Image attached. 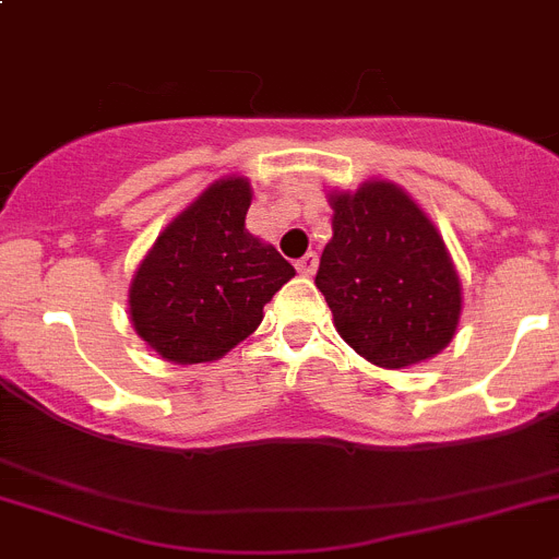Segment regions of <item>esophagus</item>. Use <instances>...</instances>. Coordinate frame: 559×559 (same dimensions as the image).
Instances as JSON below:
<instances>
[{
    "label": "esophagus",
    "instance_id": "34e87169",
    "mask_svg": "<svg viewBox=\"0 0 559 559\" xmlns=\"http://www.w3.org/2000/svg\"><path fill=\"white\" fill-rule=\"evenodd\" d=\"M295 270H298L300 275H306V278H311V275L317 273V253H306L304 259L295 261Z\"/></svg>",
    "mask_w": 559,
    "mask_h": 559
}]
</instances>
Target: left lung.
<instances>
[{
  "label": "left lung",
  "instance_id": "obj_1",
  "mask_svg": "<svg viewBox=\"0 0 559 559\" xmlns=\"http://www.w3.org/2000/svg\"><path fill=\"white\" fill-rule=\"evenodd\" d=\"M329 203L334 236L314 284L342 340L390 370L440 354L460 325L462 286L435 223L390 180L331 192Z\"/></svg>",
  "mask_w": 559,
  "mask_h": 559
}]
</instances>
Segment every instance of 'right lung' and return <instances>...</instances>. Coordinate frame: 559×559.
<instances>
[{"instance_id": "obj_1", "label": "right lung", "mask_w": 559, "mask_h": 559, "mask_svg": "<svg viewBox=\"0 0 559 559\" xmlns=\"http://www.w3.org/2000/svg\"><path fill=\"white\" fill-rule=\"evenodd\" d=\"M248 178H223L160 230L130 281L135 334L175 365L214 361L248 340L295 267L245 228Z\"/></svg>"}]
</instances>
